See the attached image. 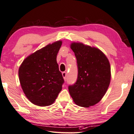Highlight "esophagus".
I'll use <instances>...</instances> for the list:
<instances>
[{
	"instance_id": "esophagus-1",
	"label": "esophagus",
	"mask_w": 134,
	"mask_h": 134,
	"mask_svg": "<svg viewBox=\"0 0 134 134\" xmlns=\"http://www.w3.org/2000/svg\"><path fill=\"white\" fill-rule=\"evenodd\" d=\"M62 76L63 77L64 80H66V77H67L66 72H62Z\"/></svg>"
}]
</instances>
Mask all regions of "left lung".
<instances>
[{"label": "left lung", "instance_id": "1", "mask_svg": "<svg viewBox=\"0 0 134 134\" xmlns=\"http://www.w3.org/2000/svg\"><path fill=\"white\" fill-rule=\"evenodd\" d=\"M70 47L77 59L78 77L75 84L69 86V94L75 104L89 108L98 103L108 90L109 62L98 48L80 42H72Z\"/></svg>", "mask_w": 134, "mask_h": 134}]
</instances>
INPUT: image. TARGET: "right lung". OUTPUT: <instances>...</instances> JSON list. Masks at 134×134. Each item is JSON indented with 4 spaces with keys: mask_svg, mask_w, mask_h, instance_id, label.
Instances as JSON below:
<instances>
[{
    "mask_svg": "<svg viewBox=\"0 0 134 134\" xmlns=\"http://www.w3.org/2000/svg\"><path fill=\"white\" fill-rule=\"evenodd\" d=\"M62 44L58 40L47 44L28 55L19 67L21 87L35 105H51L62 89L64 80L56 60Z\"/></svg>",
    "mask_w": 134,
    "mask_h": 134,
    "instance_id": "right-lung-1",
    "label": "right lung"
}]
</instances>
